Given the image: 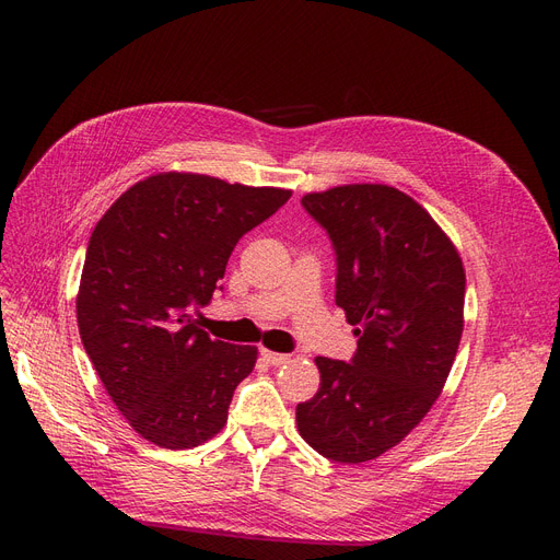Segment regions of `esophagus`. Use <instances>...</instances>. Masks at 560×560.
<instances>
[{
    "instance_id": "esophagus-1",
    "label": "esophagus",
    "mask_w": 560,
    "mask_h": 560,
    "mask_svg": "<svg viewBox=\"0 0 560 560\" xmlns=\"http://www.w3.org/2000/svg\"><path fill=\"white\" fill-rule=\"evenodd\" d=\"M261 358L266 364H273V366H280V364H287L292 360V354H284V352H273V350H266L261 348Z\"/></svg>"
}]
</instances>
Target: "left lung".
<instances>
[{"label":"left lung","instance_id":"obj_1","mask_svg":"<svg viewBox=\"0 0 560 560\" xmlns=\"http://www.w3.org/2000/svg\"><path fill=\"white\" fill-rule=\"evenodd\" d=\"M336 249V306L358 336L352 364L315 358L319 389L296 406L303 442L334 463L376 460L442 395L465 327L460 252L432 214L387 184L301 198Z\"/></svg>","mask_w":560,"mask_h":560}]
</instances>
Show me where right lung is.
I'll list each match as a JSON object with an SVG mask.
<instances>
[{"mask_svg":"<svg viewBox=\"0 0 560 560\" xmlns=\"http://www.w3.org/2000/svg\"><path fill=\"white\" fill-rule=\"evenodd\" d=\"M290 196L278 186L156 173L95 224L77 294L81 343L147 442L184 451L226 425L233 389L259 352L210 338L191 311L210 303L235 243Z\"/></svg>","mask_w":560,"mask_h":560,"instance_id":"add662e5","label":"right lung"}]
</instances>
